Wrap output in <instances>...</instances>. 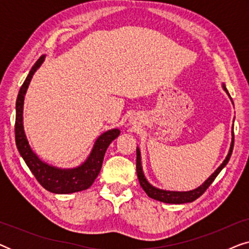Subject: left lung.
Listing matches in <instances>:
<instances>
[{
	"mask_svg": "<svg viewBox=\"0 0 249 249\" xmlns=\"http://www.w3.org/2000/svg\"><path fill=\"white\" fill-rule=\"evenodd\" d=\"M222 88H223V90L226 91V93L229 95V97H230V94L226 88V85L222 84ZM230 100H231V97H230ZM231 102H232V100H231ZM232 104H233V102H232ZM233 139H234V136H233V129H232V138H231L230 148H229V152H228V155L226 156V159H224V161L221 163V165L219 166V168H217L215 171H214L212 175H211L209 178H207L205 181L202 183V185H200L199 187H197V188H195V189H193V190H188V192H173V190H164V189L156 188V187L151 185V183L147 181V179H146V177L144 175V171H142L141 151H139V147H137V149H136V151H137L136 170H137V177H138L139 183H141L142 188L145 190V193L147 194L148 197H151V198H153V199L160 200V202H163V203L183 204V203L194 202V200L198 198L199 196L203 195V193L205 192L207 188H209V186L214 181V179H215L216 176L221 172V170H222L224 166L228 164V162H229V160H230V156H231V154H232Z\"/></svg>",
	"mask_w": 249,
	"mask_h": 249,
	"instance_id": "left-lung-1",
	"label": "left lung"
}]
</instances>
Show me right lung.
Segmentation results:
<instances>
[{
	"label": "right lung",
	"instance_id": "obj_1",
	"mask_svg": "<svg viewBox=\"0 0 249 249\" xmlns=\"http://www.w3.org/2000/svg\"><path fill=\"white\" fill-rule=\"evenodd\" d=\"M45 56L46 55H42L34 64L25 83L20 88L18 97H17L15 125L16 145L27 166L35 176L37 181L46 190L54 194L81 192V190L89 188L95 179L97 178L98 173L101 171L105 152H107L108 145L120 135V130L118 128L110 129L98 136L88 158L76 168L62 169L42 161L30 147L25 129H23V101H25V95L28 89L30 80L37 69L42 66Z\"/></svg>",
	"mask_w": 249,
	"mask_h": 249
}]
</instances>
